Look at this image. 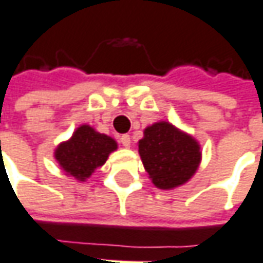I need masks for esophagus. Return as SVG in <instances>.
<instances>
[{"label":"esophagus","instance_id":"obj_1","mask_svg":"<svg viewBox=\"0 0 263 263\" xmlns=\"http://www.w3.org/2000/svg\"><path fill=\"white\" fill-rule=\"evenodd\" d=\"M121 144H122L125 148H129L131 147V137L129 135H122L121 137Z\"/></svg>","mask_w":263,"mask_h":263}]
</instances>
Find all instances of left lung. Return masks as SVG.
<instances>
[{"label": "left lung", "mask_w": 263, "mask_h": 263, "mask_svg": "<svg viewBox=\"0 0 263 263\" xmlns=\"http://www.w3.org/2000/svg\"><path fill=\"white\" fill-rule=\"evenodd\" d=\"M138 153L151 182L164 191L189 182L202 160L199 142L166 121L144 129V137L138 141Z\"/></svg>", "instance_id": "8db88e82"}]
</instances>
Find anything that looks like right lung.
Returning a JSON list of instances; mask_svg holds the SVG:
<instances>
[{"label": "right lung", "mask_w": 263, "mask_h": 263, "mask_svg": "<svg viewBox=\"0 0 263 263\" xmlns=\"http://www.w3.org/2000/svg\"><path fill=\"white\" fill-rule=\"evenodd\" d=\"M116 149L118 142L112 137L100 134L84 123L78 126L69 140L58 144L53 157L67 176L86 182Z\"/></svg>", "instance_id": "obj_1"}]
</instances>
